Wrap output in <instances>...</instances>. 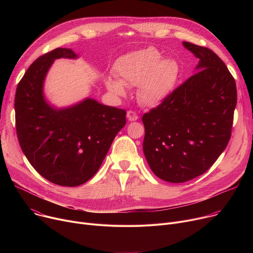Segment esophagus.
Returning <instances> with one entry per match:
<instances>
[{"instance_id":"1","label":"esophagus","mask_w":253,"mask_h":253,"mask_svg":"<svg viewBox=\"0 0 253 253\" xmlns=\"http://www.w3.org/2000/svg\"><path fill=\"white\" fill-rule=\"evenodd\" d=\"M127 118L129 121H136L138 119V115L134 111H128L127 112Z\"/></svg>"}]
</instances>
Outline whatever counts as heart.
Returning a JSON list of instances; mask_svg holds the SVG:
<instances>
[{"mask_svg": "<svg viewBox=\"0 0 253 253\" xmlns=\"http://www.w3.org/2000/svg\"><path fill=\"white\" fill-rule=\"evenodd\" d=\"M112 71L119 81L107 78L105 85L108 91L122 97L126 94L124 86H138L139 101L145 106L155 107L173 90L179 76V65L175 60L163 59L156 48L149 47L121 56Z\"/></svg>", "mask_w": 253, "mask_h": 253, "instance_id": "b5f03b06", "label": "heart"}]
</instances>
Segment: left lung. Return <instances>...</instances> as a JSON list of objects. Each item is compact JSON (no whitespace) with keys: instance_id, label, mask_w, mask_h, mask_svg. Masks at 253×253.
<instances>
[{"instance_id":"8db88e82","label":"left lung","mask_w":253,"mask_h":253,"mask_svg":"<svg viewBox=\"0 0 253 253\" xmlns=\"http://www.w3.org/2000/svg\"><path fill=\"white\" fill-rule=\"evenodd\" d=\"M199 59L195 72L145 113L143 152L153 173L182 183L206 172L226 148L237 102L236 84L212 50L183 42Z\"/></svg>"}]
</instances>
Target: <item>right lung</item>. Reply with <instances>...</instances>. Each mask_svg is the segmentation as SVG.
Listing matches in <instances>:
<instances>
[{
    "label": "right lung",
    "instance_id": "1",
    "mask_svg": "<svg viewBox=\"0 0 253 253\" xmlns=\"http://www.w3.org/2000/svg\"><path fill=\"white\" fill-rule=\"evenodd\" d=\"M77 57L66 48L42 55L26 71L15 96L16 130L25 156L41 176L68 187L81 185L95 175L126 124L124 109L94 99L64 109L46 102L43 85L54 60Z\"/></svg>",
    "mask_w": 253,
    "mask_h": 253
}]
</instances>
